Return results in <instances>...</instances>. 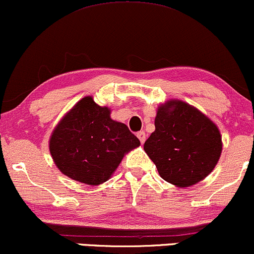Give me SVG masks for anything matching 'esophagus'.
<instances>
[{
    "mask_svg": "<svg viewBox=\"0 0 254 254\" xmlns=\"http://www.w3.org/2000/svg\"><path fill=\"white\" fill-rule=\"evenodd\" d=\"M136 136H138V139L140 140V142H141V144H144L145 140H146L145 132H139L138 134H136Z\"/></svg>",
    "mask_w": 254,
    "mask_h": 254,
    "instance_id": "1",
    "label": "esophagus"
}]
</instances>
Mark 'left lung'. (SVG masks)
Listing matches in <instances>:
<instances>
[{
  "label": "left lung",
  "mask_w": 254,
  "mask_h": 254,
  "mask_svg": "<svg viewBox=\"0 0 254 254\" xmlns=\"http://www.w3.org/2000/svg\"><path fill=\"white\" fill-rule=\"evenodd\" d=\"M156 129L144 150L164 181L188 188L213 171L222 152L219 127L191 104L169 100L158 106Z\"/></svg>",
  "instance_id": "8db88e82"
}]
</instances>
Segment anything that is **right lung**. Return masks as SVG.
<instances>
[{
  "instance_id": "1",
  "label": "right lung",
  "mask_w": 254,
  "mask_h": 254,
  "mask_svg": "<svg viewBox=\"0 0 254 254\" xmlns=\"http://www.w3.org/2000/svg\"><path fill=\"white\" fill-rule=\"evenodd\" d=\"M110 113L109 107L85 96L63 116L49 141L62 174L86 186H100L112 177L125 154L139 147V139Z\"/></svg>"
}]
</instances>
